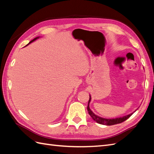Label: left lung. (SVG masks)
Returning <instances> with one entry per match:
<instances>
[{"mask_svg":"<svg viewBox=\"0 0 154 154\" xmlns=\"http://www.w3.org/2000/svg\"><path fill=\"white\" fill-rule=\"evenodd\" d=\"M89 97H90V98H89V103H88V106H87L88 112H89V115L93 119V120L95 121V122H97V123L103 124V125L111 126V125H114V124H120L121 122H124V121H125L126 120H127L129 117H130L132 115L134 112H136V111L137 110V109H136L135 111H134L132 113H130L129 114H128V115L124 116L122 117H118V118H115V119H105V118H103V117H100L99 116L97 115V114H94L93 111L91 110L90 107H89V103L91 100V97L90 94H89Z\"/></svg>","mask_w":154,"mask_h":154,"instance_id":"8db88e82","label":"left lung"}]
</instances>
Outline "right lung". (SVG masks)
<instances>
[{"label":"right lung","mask_w":154,"mask_h":154,"mask_svg":"<svg viewBox=\"0 0 154 154\" xmlns=\"http://www.w3.org/2000/svg\"><path fill=\"white\" fill-rule=\"evenodd\" d=\"M40 36H38V37H36V38H34V40H32V41H30V42H29V43H28V44H30L32 43V42H34V41H35V40H37V39H38V38H40Z\"/></svg>","instance_id":"add662e5"}]
</instances>
